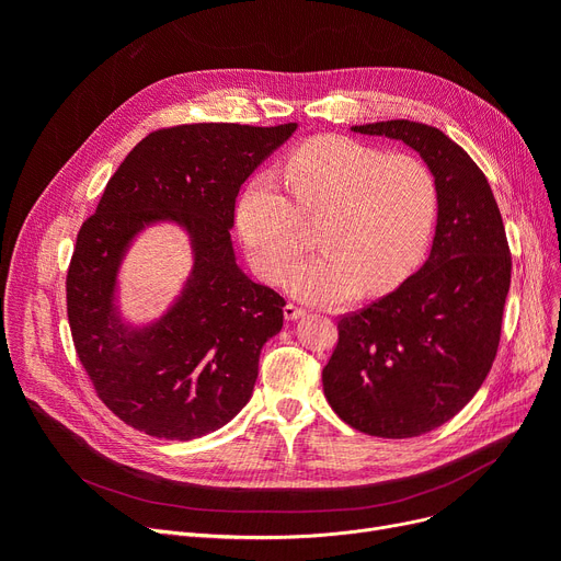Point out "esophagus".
I'll use <instances>...</instances> for the list:
<instances>
[{"label": "esophagus", "instance_id": "obj_1", "mask_svg": "<svg viewBox=\"0 0 561 561\" xmlns=\"http://www.w3.org/2000/svg\"><path fill=\"white\" fill-rule=\"evenodd\" d=\"M307 311L302 309V307H298V305H293V302H288L286 307H284V318L286 320H298V318H302Z\"/></svg>", "mask_w": 561, "mask_h": 561}]
</instances>
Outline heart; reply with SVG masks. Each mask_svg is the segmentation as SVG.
Returning a JSON list of instances; mask_svg holds the SVG:
<instances>
[{
  "label": "heart",
  "mask_w": 561,
  "mask_h": 561,
  "mask_svg": "<svg viewBox=\"0 0 561 561\" xmlns=\"http://www.w3.org/2000/svg\"><path fill=\"white\" fill-rule=\"evenodd\" d=\"M273 170L254 172L236 202V229L256 273L279 279L304 247L302 217L323 218L318 255L291 266L284 286L316 305L398 286L423 256L438 216L432 168L347 136H318Z\"/></svg>",
  "instance_id": "heart-1"
}]
</instances>
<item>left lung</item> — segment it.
<instances>
[{
    "mask_svg": "<svg viewBox=\"0 0 561 561\" xmlns=\"http://www.w3.org/2000/svg\"><path fill=\"white\" fill-rule=\"evenodd\" d=\"M352 131L419 152L436 176L438 216L421 271L339 320L322 389L350 427L411 438L459 414L491 370L512 282L507 233L484 172L440 129L387 121Z\"/></svg>",
    "mask_w": 561,
    "mask_h": 561,
    "instance_id": "obj_1",
    "label": "left lung"
}]
</instances>
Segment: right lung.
<instances>
[{
    "mask_svg": "<svg viewBox=\"0 0 561 561\" xmlns=\"http://www.w3.org/2000/svg\"><path fill=\"white\" fill-rule=\"evenodd\" d=\"M296 123H197L145 136L108 180L77 236L68 320L79 362L113 414L157 438L191 440L227 425L252 398L263 343L284 325V298L236 263L231 233L241 184ZM188 233L194 268L167 313L131 327L116 275L147 226Z\"/></svg>",
    "mask_w": 561,
    "mask_h": 561,
    "instance_id": "right-lung-1",
    "label": "right lung"
}]
</instances>
